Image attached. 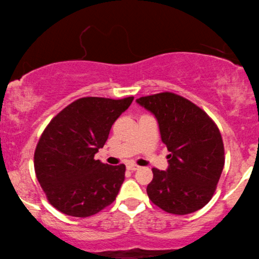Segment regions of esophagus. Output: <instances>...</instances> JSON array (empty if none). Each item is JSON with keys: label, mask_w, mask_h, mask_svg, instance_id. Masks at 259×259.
I'll use <instances>...</instances> for the list:
<instances>
[{"label": "esophagus", "mask_w": 259, "mask_h": 259, "mask_svg": "<svg viewBox=\"0 0 259 259\" xmlns=\"http://www.w3.org/2000/svg\"><path fill=\"white\" fill-rule=\"evenodd\" d=\"M126 168L130 169V171H137V169L139 168V166L136 165V164H127Z\"/></svg>", "instance_id": "34e87169"}]
</instances>
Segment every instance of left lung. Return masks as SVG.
Here are the masks:
<instances>
[{"instance_id": "8db88e82", "label": "left lung", "mask_w": 259, "mask_h": 259, "mask_svg": "<svg viewBox=\"0 0 259 259\" xmlns=\"http://www.w3.org/2000/svg\"><path fill=\"white\" fill-rule=\"evenodd\" d=\"M157 119L161 141L169 154L166 171L153 168L147 194L173 214H189L213 196L224 167V145L210 116L187 99L159 93L137 99Z\"/></svg>"}]
</instances>
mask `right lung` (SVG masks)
<instances>
[{
    "instance_id": "obj_1",
    "label": "right lung",
    "mask_w": 259,
    "mask_h": 259,
    "mask_svg": "<svg viewBox=\"0 0 259 259\" xmlns=\"http://www.w3.org/2000/svg\"><path fill=\"white\" fill-rule=\"evenodd\" d=\"M133 97L81 98L62 109L42 133L34 154L36 178L49 203L60 212L84 218L115 200L125 165L95 160L116 119Z\"/></svg>"
}]
</instances>
